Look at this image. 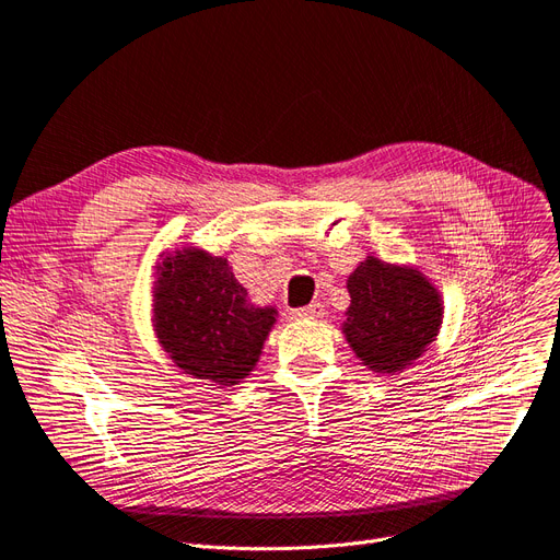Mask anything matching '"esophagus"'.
<instances>
[{"mask_svg":"<svg viewBox=\"0 0 560 560\" xmlns=\"http://www.w3.org/2000/svg\"><path fill=\"white\" fill-rule=\"evenodd\" d=\"M325 314V308L320 302H314L302 308H293V318H320Z\"/></svg>","mask_w":560,"mask_h":560,"instance_id":"esophagus-1","label":"esophagus"}]
</instances>
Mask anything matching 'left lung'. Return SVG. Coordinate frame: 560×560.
I'll use <instances>...</instances> for the list:
<instances>
[{
	"instance_id": "left-lung-1",
	"label": "left lung",
	"mask_w": 560,
	"mask_h": 560,
	"mask_svg": "<svg viewBox=\"0 0 560 560\" xmlns=\"http://www.w3.org/2000/svg\"><path fill=\"white\" fill-rule=\"evenodd\" d=\"M348 293L343 335L374 371L395 374L406 369L441 327V295L416 269L369 256L348 277Z\"/></svg>"
}]
</instances>
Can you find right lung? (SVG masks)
<instances>
[{
	"label": "right lung",
	"mask_w": 560,
	"mask_h": 560,
	"mask_svg": "<svg viewBox=\"0 0 560 560\" xmlns=\"http://www.w3.org/2000/svg\"><path fill=\"white\" fill-rule=\"evenodd\" d=\"M277 308L254 306L225 258L198 248L165 258L154 298L159 343L186 374L217 385L248 376Z\"/></svg>",
	"instance_id": "add662e5"
}]
</instances>
